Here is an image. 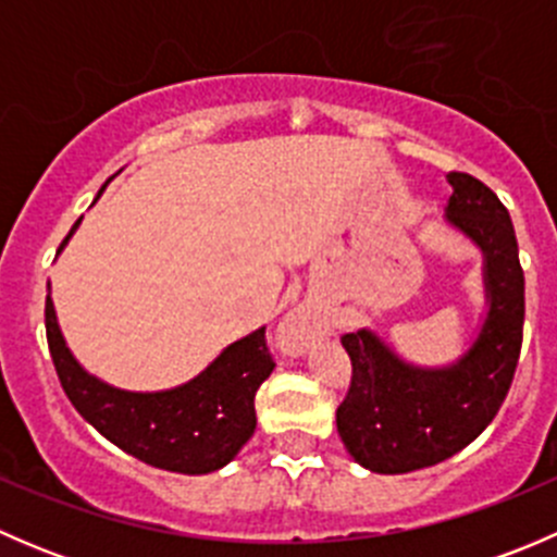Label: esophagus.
<instances>
[{"instance_id": "obj_1", "label": "esophagus", "mask_w": 557, "mask_h": 557, "mask_svg": "<svg viewBox=\"0 0 557 557\" xmlns=\"http://www.w3.org/2000/svg\"><path fill=\"white\" fill-rule=\"evenodd\" d=\"M320 334V314L314 312L310 305H299L296 310H290L283 320V336L290 347H305L310 345V339Z\"/></svg>"}]
</instances>
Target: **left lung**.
Returning <instances> with one entry per match:
<instances>
[{"mask_svg": "<svg viewBox=\"0 0 557 557\" xmlns=\"http://www.w3.org/2000/svg\"><path fill=\"white\" fill-rule=\"evenodd\" d=\"M447 183V226L482 252L485 314L471 345L445 367L404 361L372 329L342 336L352 383L336 431L352 460L377 474L436 466L471 445L502 409L518 369L525 277L515 226L485 183L463 172H450Z\"/></svg>", "mask_w": 557, "mask_h": 557, "instance_id": "1", "label": "left lung"}]
</instances>
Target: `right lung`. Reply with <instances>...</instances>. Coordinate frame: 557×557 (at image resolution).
<instances>
[{
	"label": "right lung",
	"mask_w": 557,
	"mask_h": 557,
	"mask_svg": "<svg viewBox=\"0 0 557 557\" xmlns=\"http://www.w3.org/2000/svg\"><path fill=\"white\" fill-rule=\"evenodd\" d=\"M81 221L66 234L59 252ZM45 331L55 374L72 407L104 440L143 463L177 474H210L232 463L256 431V391L274 369L263 325L223 347L194 380L166 391H123L86 372L61 334L50 283Z\"/></svg>",
	"instance_id": "1"
}]
</instances>
